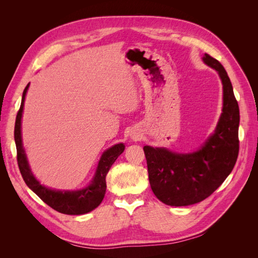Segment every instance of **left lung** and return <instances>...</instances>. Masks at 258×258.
Wrapping results in <instances>:
<instances>
[{
    "label": "left lung",
    "mask_w": 258,
    "mask_h": 258,
    "mask_svg": "<svg viewBox=\"0 0 258 258\" xmlns=\"http://www.w3.org/2000/svg\"><path fill=\"white\" fill-rule=\"evenodd\" d=\"M205 63L215 69L223 83V113L213 136L199 151L175 154L166 148L144 146L148 179L161 202L184 207L205 200L222 185L239 154V105L224 67L206 53Z\"/></svg>",
    "instance_id": "obj_1"
}]
</instances>
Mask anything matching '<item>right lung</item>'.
Returning a JSON list of instances; mask_svg holds the SVG:
<instances>
[{
  "instance_id": "add662e5",
  "label": "right lung",
  "mask_w": 258,
  "mask_h": 258,
  "mask_svg": "<svg viewBox=\"0 0 258 258\" xmlns=\"http://www.w3.org/2000/svg\"><path fill=\"white\" fill-rule=\"evenodd\" d=\"M28 87L29 84L22 93L21 105L16 116L14 131L15 142H16L17 148V162L23 181L26 182L29 188L32 189L46 205H48L50 208L60 213L70 215L88 213L90 211L95 210L102 202L106 190V174L115 160L123 152L124 145L122 143L116 144L103 153L102 157L99 161L96 176L91 184L86 188L76 191H59L46 188L36 181L32 172H31L21 142V116Z\"/></svg>"
}]
</instances>
